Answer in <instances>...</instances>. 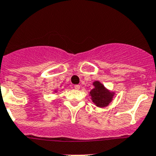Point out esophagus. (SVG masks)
Returning <instances> with one entry per match:
<instances>
[{
  "label": "esophagus",
  "mask_w": 156,
  "mask_h": 156,
  "mask_svg": "<svg viewBox=\"0 0 156 156\" xmlns=\"http://www.w3.org/2000/svg\"><path fill=\"white\" fill-rule=\"evenodd\" d=\"M74 88V89H77V90H78V89H80V86H79V85H75Z\"/></svg>",
  "instance_id": "1"
}]
</instances>
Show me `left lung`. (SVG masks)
<instances>
[{"mask_svg": "<svg viewBox=\"0 0 156 156\" xmlns=\"http://www.w3.org/2000/svg\"><path fill=\"white\" fill-rule=\"evenodd\" d=\"M94 86L91 91L89 92V96L93 104L98 108H105L108 107L113 101L115 93L107 89L105 86L99 81L93 82Z\"/></svg>", "mask_w": 156, "mask_h": 156, "instance_id": "1", "label": "left lung"}]
</instances>
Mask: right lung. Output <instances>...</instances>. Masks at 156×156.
Returning <instances> with one entry per match:
<instances>
[{"label":"right lung","instance_id":"1","mask_svg":"<svg viewBox=\"0 0 156 156\" xmlns=\"http://www.w3.org/2000/svg\"><path fill=\"white\" fill-rule=\"evenodd\" d=\"M53 93H57V89H55V90H54V91H53Z\"/></svg>","mask_w":156,"mask_h":156}]
</instances>
